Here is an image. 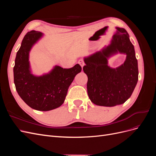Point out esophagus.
Segmentation results:
<instances>
[{
    "label": "esophagus",
    "mask_w": 156,
    "mask_h": 156,
    "mask_svg": "<svg viewBox=\"0 0 156 156\" xmlns=\"http://www.w3.org/2000/svg\"><path fill=\"white\" fill-rule=\"evenodd\" d=\"M78 63L79 64V65L81 66L82 67V68H83V66H84V60L83 59H80L78 61Z\"/></svg>",
    "instance_id": "esophagus-1"
}]
</instances>
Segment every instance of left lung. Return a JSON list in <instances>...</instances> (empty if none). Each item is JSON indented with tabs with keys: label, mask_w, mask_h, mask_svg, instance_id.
Wrapping results in <instances>:
<instances>
[{
	"label": "left lung",
	"mask_w": 156,
	"mask_h": 156,
	"mask_svg": "<svg viewBox=\"0 0 156 156\" xmlns=\"http://www.w3.org/2000/svg\"><path fill=\"white\" fill-rule=\"evenodd\" d=\"M111 44L101 51L84 58L83 71L87 75V92L97 105L113 107L123 104L131 96L138 81V63L134 46L123 28L116 27ZM118 52L126 55L124 64L112 69L108 58Z\"/></svg>",
	"instance_id": "1"
}]
</instances>
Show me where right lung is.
<instances>
[{"label":"right lung","mask_w":156,"mask_h":156,"mask_svg":"<svg viewBox=\"0 0 156 156\" xmlns=\"http://www.w3.org/2000/svg\"><path fill=\"white\" fill-rule=\"evenodd\" d=\"M42 36L41 32L34 30L27 33L16 55L13 79L19 96L28 105L37 111H48L63 104L69 87L82 68L79 64L69 69L55 66L49 73L33 75L29 53Z\"/></svg>","instance_id":"1"}]
</instances>
